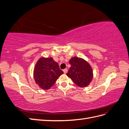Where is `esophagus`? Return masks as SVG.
I'll return each instance as SVG.
<instances>
[{"label": "esophagus", "mask_w": 129, "mask_h": 129, "mask_svg": "<svg viewBox=\"0 0 129 129\" xmlns=\"http://www.w3.org/2000/svg\"><path fill=\"white\" fill-rule=\"evenodd\" d=\"M67 71H68V70H67V69H64L63 70V73H64V74L67 73Z\"/></svg>", "instance_id": "1"}]
</instances>
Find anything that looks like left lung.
<instances>
[{"mask_svg":"<svg viewBox=\"0 0 129 129\" xmlns=\"http://www.w3.org/2000/svg\"><path fill=\"white\" fill-rule=\"evenodd\" d=\"M71 67L67 75L80 87H86L93 79L91 66L84 58L74 56L69 60Z\"/></svg>","mask_w":129,"mask_h":129,"instance_id":"left-lung-1","label":"left lung"}]
</instances>
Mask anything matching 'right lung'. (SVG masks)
<instances>
[{
	"label": "right lung",
	"instance_id": "obj_1",
	"mask_svg": "<svg viewBox=\"0 0 129 129\" xmlns=\"http://www.w3.org/2000/svg\"><path fill=\"white\" fill-rule=\"evenodd\" d=\"M63 74L53 57H41L35 65L33 77L35 82L43 90H48Z\"/></svg>",
	"mask_w": 129,
	"mask_h": 129
}]
</instances>
